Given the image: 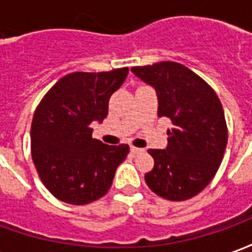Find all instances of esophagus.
Masks as SVG:
<instances>
[{
    "label": "esophagus",
    "mask_w": 252,
    "mask_h": 252,
    "mask_svg": "<svg viewBox=\"0 0 252 252\" xmlns=\"http://www.w3.org/2000/svg\"><path fill=\"white\" fill-rule=\"evenodd\" d=\"M143 151H144V150H143V148L133 147V146H132V147H131V153H132V154H142Z\"/></svg>",
    "instance_id": "obj_1"
}]
</instances>
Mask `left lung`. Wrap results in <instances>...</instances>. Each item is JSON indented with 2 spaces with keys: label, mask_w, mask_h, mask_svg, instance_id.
<instances>
[{
  "label": "left lung",
  "mask_w": 252,
  "mask_h": 252,
  "mask_svg": "<svg viewBox=\"0 0 252 252\" xmlns=\"http://www.w3.org/2000/svg\"><path fill=\"white\" fill-rule=\"evenodd\" d=\"M131 71L153 85L158 116L173 123L166 150H148L154 169L144 175L155 194L185 201L205 189L220 167L228 128L216 92L195 72L177 62L135 66Z\"/></svg>",
  "instance_id": "1"
}]
</instances>
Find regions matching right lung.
<instances>
[{"label":"right lung","mask_w":252,"mask_h":252,"mask_svg":"<svg viewBox=\"0 0 252 252\" xmlns=\"http://www.w3.org/2000/svg\"><path fill=\"white\" fill-rule=\"evenodd\" d=\"M128 71L121 67L67 74L37 105L31 126V154L43 185L58 200L85 205L110 189L129 146H108L93 139L90 124L106 117L110 95Z\"/></svg>","instance_id":"obj_1"}]
</instances>
